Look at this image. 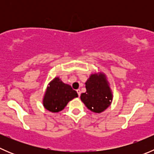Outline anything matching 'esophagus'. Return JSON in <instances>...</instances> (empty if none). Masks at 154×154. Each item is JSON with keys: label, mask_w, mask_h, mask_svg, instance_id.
<instances>
[{"label": "esophagus", "mask_w": 154, "mask_h": 154, "mask_svg": "<svg viewBox=\"0 0 154 154\" xmlns=\"http://www.w3.org/2000/svg\"><path fill=\"white\" fill-rule=\"evenodd\" d=\"M77 92L78 94V96H80V94H81V91H80V89H77Z\"/></svg>", "instance_id": "esophagus-1"}]
</instances>
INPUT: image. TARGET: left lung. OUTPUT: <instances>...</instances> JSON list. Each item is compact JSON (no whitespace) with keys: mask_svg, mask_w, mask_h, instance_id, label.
Wrapping results in <instances>:
<instances>
[{"mask_svg":"<svg viewBox=\"0 0 154 154\" xmlns=\"http://www.w3.org/2000/svg\"><path fill=\"white\" fill-rule=\"evenodd\" d=\"M86 91L82 93L80 99L88 109L100 113L111 104L112 94L103 73L93 74L86 83Z\"/></svg>","mask_w":154,"mask_h":154,"instance_id":"8db88e82","label":"left lung"}]
</instances>
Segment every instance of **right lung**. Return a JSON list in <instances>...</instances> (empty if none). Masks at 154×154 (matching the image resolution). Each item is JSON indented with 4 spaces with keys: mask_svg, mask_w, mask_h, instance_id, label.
<instances>
[{
    "mask_svg": "<svg viewBox=\"0 0 154 154\" xmlns=\"http://www.w3.org/2000/svg\"><path fill=\"white\" fill-rule=\"evenodd\" d=\"M78 97L77 91L71 86L55 77L48 86L43 98V105L48 111L58 112L63 110L68 102Z\"/></svg>",
    "mask_w": 154,
    "mask_h": 154,
    "instance_id": "add662e5",
    "label": "right lung"
}]
</instances>
